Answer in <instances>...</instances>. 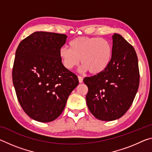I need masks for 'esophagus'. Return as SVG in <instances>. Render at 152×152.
Here are the masks:
<instances>
[{"label":"esophagus","mask_w":152,"mask_h":152,"mask_svg":"<svg viewBox=\"0 0 152 152\" xmlns=\"http://www.w3.org/2000/svg\"><path fill=\"white\" fill-rule=\"evenodd\" d=\"M78 81H79L80 83H82V82H83V78H82V77L78 76Z\"/></svg>","instance_id":"1"}]
</instances>
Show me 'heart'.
<instances>
[{"label":"heart","instance_id":"obj_1","mask_svg":"<svg viewBox=\"0 0 152 152\" xmlns=\"http://www.w3.org/2000/svg\"><path fill=\"white\" fill-rule=\"evenodd\" d=\"M69 48H61L59 53L68 70L78 66L81 59L80 70L96 75L106 70L111 60V45L103 38L78 37L69 43Z\"/></svg>","mask_w":152,"mask_h":152}]
</instances>
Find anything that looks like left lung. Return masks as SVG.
<instances>
[{
  "label": "left lung",
  "mask_w": 152,
  "mask_h": 152,
  "mask_svg": "<svg viewBox=\"0 0 152 152\" xmlns=\"http://www.w3.org/2000/svg\"><path fill=\"white\" fill-rule=\"evenodd\" d=\"M112 56L106 70L86 77V104L96 119L110 121L121 117L132 105L140 84L138 60L133 46L121 35H113Z\"/></svg>",
  "instance_id": "1"
}]
</instances>
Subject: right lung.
Returning <instances> with one entry per match:
<instances>
[{"label":"right lung","instance_id":"obj_1","mask_svg":"<svg viewBox=\"0 0 152 152\" xmlns=\"http://www.w3.org/2000/svg\"><path fill=\"white\" fill-rule=\"evenodd\" d=\"M66 38L64 34L36 31L21 41L17 49L12 82L22 109L37 121L57 119L79 83L60 57Z\"/></svg>","mask_w":152,"mask_h":152}]
</instances>
